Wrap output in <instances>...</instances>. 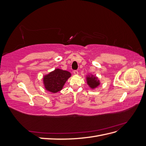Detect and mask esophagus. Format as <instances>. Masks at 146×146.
<instances>
[{
	"label": "esophagus",
	"mask_w": 146,
	"mask_h": 146,
	"mask_svg": "<svg viewBox=\"0 0 146 146\" xmlns=\"http://www.w3.org/2000/svg\"><path fill=\"white\" fill-rule=\"evenodd\" d=\"M74 74L75 75H78V70H74Z\"/></svg>",
	"instance_id": "esophagus-1"
}]
</instances>
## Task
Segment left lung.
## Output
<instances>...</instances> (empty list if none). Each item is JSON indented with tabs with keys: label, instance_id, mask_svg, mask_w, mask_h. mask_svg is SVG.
<instances>
[{
	"label": "left lung",
	"instance_id": "obj_1",
	"mask_svg": "<svg viewBox=\"0 0 146 146\" xmlns=\"http://www.w3.org/2000/svg\"><path fill=\"white\" fill-rule=\"evenodd\" d=\"M87 83L91 88H94L99 85V82L97 81L96 77H87Z\"/></svg>",
	"mask_w": 146,
	"mask_h": 146
}]
</instances>
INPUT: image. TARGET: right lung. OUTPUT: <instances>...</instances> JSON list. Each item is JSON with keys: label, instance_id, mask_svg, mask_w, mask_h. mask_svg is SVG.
Masks as SVG:
<instances>
[{"label": "right lung", "instance_id": "right-lung-1", "mask_svg": "<svg viewBox=\"0 0 146 146\" xmlns=\"http://www.w3.org/2000/svg\"><path fill=\"white\" fill-rule=\"evenodd\" d=\"M70 76V73L68 71L60 69H55L44 77L46 89L54 93L60 91Z\"/></svg>", "mask_w": 146, "mask_h": 146}]
</instances>
